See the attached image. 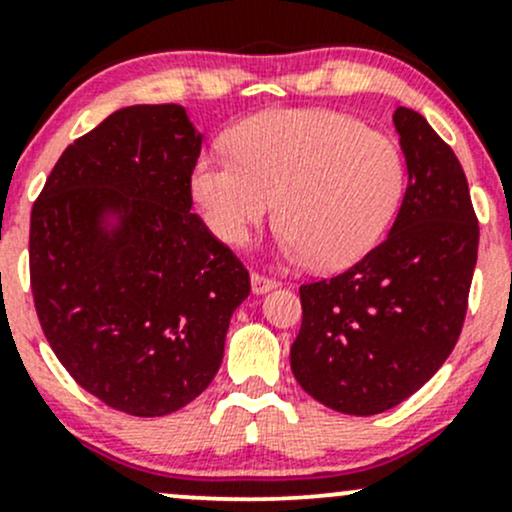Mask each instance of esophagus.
Wrapping results in <instances>:
<instances>
[{
    "label": "esophagus",
    "mask_w": 512,
    "mask_h": 512,
    "mask_svg": "<svg viewBox=\"0 0 512 512\" xmlns=\"http://www.w3.org/2000/svg\"><path fill=\"white\" fill-rule=\"evenodd\" d=\"M276 288H278V283L273 278L258 276V273H254V276H251V293H254V295L271 293V290H276Z\"/></svg>",
    "instance_id": "obj_1"
}]
</instances>
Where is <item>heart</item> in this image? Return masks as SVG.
Segmentation results:
<instances>
[{"label": "heart", "mask_w": 512, "mask_h": 512, "mask_svg": "<svg viewBox=\"0 0 512 512\" xmlns=\"http://www.w3.org/2000/svg\"><path fill=\"white\" fill-rule=\"evenodd\" d=\"M227 156H202L190 175L207 229L244 246L278 200L280 251L339 271L381 241L405 192L400 148L332 109H271L236 124Z\"/></svg>", "instance_id": "b5f03b06"}]
</instances>
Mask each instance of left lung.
Listing matches in <instances>:
<instances>
[{"instance_id": "obj_1", "label": "left lung", "mask_w": 512, "mask_h": 512, "mask_svg": "<svg viewBox=\"0 0 512 512\" xmlns=\"http://www.w3.org/2000/svg\"><path fill=\"white\" fill-rule=\"evenodd\" d=\"M408 168L383 244L356 266L302 285L290 368L344 415H378L420 390L452 354L476 268L478 222L459 158L422 114H393Z\"/></svg>"}]
</instances>
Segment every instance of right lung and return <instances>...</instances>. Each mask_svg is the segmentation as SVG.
<instances>
[{"mask_svg":"<svg viewBox=\"0 0 512 512\" xmlns=\"http://www.w3.org/2000/svg\"><path fill=\"white\" fill-rule=\"evenodd\" d=\"M202 134L180 104H134L63 151L31 210V288L60 364L136 417L195 400L251 293L190 212Z\"/></svg>","mask_w":512,"mask_h":512,"instance_id":"add662e5","label":"right lung"}]
</instances>
